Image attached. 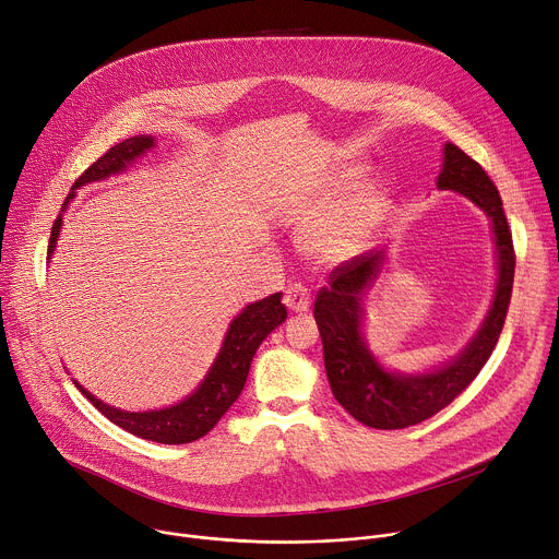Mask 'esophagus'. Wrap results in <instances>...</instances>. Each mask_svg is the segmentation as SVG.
I'll return each mask as SVG.
<instances>
[{"mask_svg":"<svg viewBox=\"0 0 559 559\" xmlns=\"http://www.w3.org/2000/svg\"><path fill=\"white\" fill-rule=\"evenodd\" d=\"M284 304L293 313H304L308 311V306H311V290L301 284H293L284 295Z\"/></svg>","mask_w":559,"mask_h":559,"instance_id":"34e87169","label":"esophagus"}]
</instances>
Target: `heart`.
Masks as SVG:
<instances>
[{
  "instance_id": "heart-1",
  "label": "heart",
  "mask_w": 559,
  "mask_h": 559,
  "mask_svg": "<svg viewBox=\"0 0 559 559\" xmlns=\"http://www.w3.org/2000/svg\"><path fill=\"white\" fill-rule=\"evenodd\" d=\"M357 179H359V170H346L342 175L333 204L338 206L342 203L343 206L313 230L311 246L316 248L318 255L326 260H344L353 255L382 222L386 202L380 193L368 191L357 198H350L348 202L340 200L342 195L355 189Z\"/></svg>"
}]
</instances>
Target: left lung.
Here are the masks:
<instances>
[{"label":"left lung","mask_w":559,"mask_h":559,"mask_svg":"<svg viewBox=\"0 0 559 559\" xmlns=\"http://www.w3.org/2000/svg\"><path fill=\"white\" fill-rule=\"evenodd\" d=\"M442 191H457L475 202L492 222L498 243L500 280L486 322L473 342L447 366L424 376H395L368 353L361 333V295L380 273L382 251L357 255L340 264L329 286H322L313 316L324 344V366L335 400L361 424L395 430L419 424L447 408L477 378L500 340L509 313L515 248L498 186L486 170L455 144L444 146V168L438 177Z\"/></svg>","instance_id":"8db88e82"}]
</instances>
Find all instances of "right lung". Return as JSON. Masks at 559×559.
I'll use <instances>...</instances> for the list:
<instances>
[{
  "label": "right lung",
  "mask_w": 559,
  "mask_h": 559,
  "mask_svg": "<svg viewBox=\"0 0 559 559\" xmlns=\"http://www.w3.org/2000/svg\"><path fill=\"white\" fill-rule=\"evenodd\" d=\"M155 144L153 138L138 135L123 140L121 144L108 148L97 162H93L73 183V189L80 186L104 179L112 173H119L127 168L129 162L140 157L144 151H148ZM73 198V193H71ZM69 202V200H67ZM64 202V204H67ZM61 217L52 222L50 239H48V255L52 253L57 235H59ZM286 320V306L282 304V293H273L271 297H264L255 304H248L243 311L230 322V329L226 333V340L222 344V350L211 366L206 380L200 384V389L186 397L183 402L162 408V411H148V413H129L117 411L93 397L86 389H82L78 382L75 386L86 395V400L106 415L112 424L119 428L133 432V436L142 440H151L157 444H189L200 438L222 419V415L233 406V402L239 397L248 368H251L253 355L260 348V344L266 340L271 331H275Z\"/></svg>",
  "instance_id": "1"
}]
</instances>
